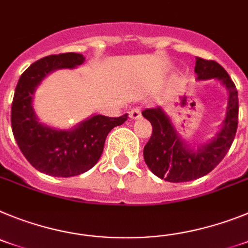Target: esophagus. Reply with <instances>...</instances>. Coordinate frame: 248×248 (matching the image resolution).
<instances>
[{
	"label": "esophagus",
	"mask_w": 248,
	"mask_h": 248,
	"mask_svg": "<svg viewBox=\"0 0 248 248\" xmlns=\"http://www.w3.org/2000/svg\"><path fill=\"white\" fill-rule=\"evenodd\" d=\"M128 117L131 120H137V118L141 117V109L140 108H133L128 112Z\"/></svg>",
	"instance_id": "34e87169"
}]
</instances>
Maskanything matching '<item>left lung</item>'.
<instances>
[{
  "label": "left lung",
  "instance_id": "8db88e82",
  "mask_svg": "<svg viewBox=\"0 0 248 248\" xmlns=\"http://www.w3.org/2000/svg\"><path fill=\"white\" fill-rule=\"evenodd\" d=\"M195 73L199 81L214 78L227 90L226 117L212 139L191 146L177 132L162 107L142 111L152 124V136L143 148L145 162L154 175L169 182H187L207 175L226 156L237 131L238 93L225 68L215 61L196 57Z\"/></svg>",
  "mask_w": 248,
  "mask_h": 248
}]
</instances>
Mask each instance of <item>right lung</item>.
Instances as JSON below:
<instances>
[{"label":"right lung","instance_id":"right-lung-1","mask_svg":"<svg viewBox=\"0 0 248 248\" xmlns=\"http://www.w3.org/2000/svg\"><path fill=\"white\" fill-rule=\"evenodd\" d=\"M83 62L81 53L47 56L21 75L15 90L11 108L15 140L34 169L53 177H71L92 169L100 160L109 131L127 120V113L121 117L92 115L70 130L47 126L38 120L33 97L41 82L53 71L72 70Z\"/></svg>","mask_w":248,"mask_h":248}]
</instances>
